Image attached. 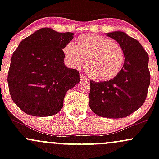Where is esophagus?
I'll list each match as a JSON object with an SVG mask.
<instances>
[{
	"label": "esophagus",
	"mask_w": 159,
	"mask_h": 159,
	"mask_svg": "<svg viewBox=\"0 0 159 159\" xmlns=\"http://www.w3.org/2000/svg\"><path fill=\"white\" fill-rule=\"evenodd\" d=\"M80 78H81V81H83V82H87V81H88V78H87V77H85L84 75L81 74V76H80Z\"/></svg>",
	"instance_id": "1"
}]
</instances>
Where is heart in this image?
<instances>
[{
	"label": "heart",
	"mask_w": 159,
	"mask_h": 159,
	"mask_svg": "<svg viewBox=\"0 0 159 159\" xmlns=\"http://www.w3.org/2000/svg\"><path fill=\"white\" fill-rule=\"evenodd\" d=\"M63 52L67 63L74 68L81 66L86 59V72L96 81L115 78L125 62V51L119 43L96 34L80 36L77 45L69 42Z\"/></svg>",
	"instance_id": "b5f03b06"
}]
</instances>
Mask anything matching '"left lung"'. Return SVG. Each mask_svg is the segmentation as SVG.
<instances>
[{"instance_id": "1", "label": "left lung", "mask_w": 159, "mask_h": 159, "mask_svg": "<svg viewBox=\"0 0 159 159\" xmlns=\"http://www.w3.org/2000/svg\"><path fill=\"white\" fill-rule=\"evenodd\" d=\"M107 36L123 47L125 64L121 72L109 81H90L89 105L98 116L117 119L132 114L145 102L150 84L149 56L139 42L125 33L114 31Z\"/></svg>"}]
</instances>
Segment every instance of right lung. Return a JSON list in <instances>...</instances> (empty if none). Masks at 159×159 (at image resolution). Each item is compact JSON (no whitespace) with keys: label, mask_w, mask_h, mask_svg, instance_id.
Here are the masks:
<instances>
[{"label":"right lung","mask_w":159,"mask_h":159,"mask_svg":"<svg viewBox=\"0 0 159 159\" xmlns=\"http://www.w3.org/2000/svg\"><path fill=\"white\" fill-rule=\"evenodd\" d=\"M73 35L44 27L24 39L13 52L7 77L9 90L25 113L34 116L57 114L67 90L79 83V72L63 63V47Z\"/></svg>","instance_id":"1"}]
</instances>
